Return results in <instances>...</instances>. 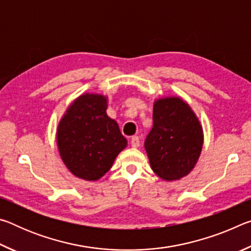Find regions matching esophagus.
<instances>
[{"label":"esophagus","mask_w":251,"mask_h":251,"mask_svg":"<svg viewBox=\"0 0 251 251\" xmlns=\"http://www.w3.org/2000/svg\"><path fill=\"white\" fill-rule=\"evenodd\" d=\"M139 144H141V142H139L138 136H133V137L130 138V145H131V147L137 148L139 146Z\"/></svg>","instance_id":"1"}]
</instances>
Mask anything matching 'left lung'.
I'll return each mask as SVG.
<instances>
[{
    "label": "left lung",
    "instance_id": "8db88e82",
    "mask_svg": "<svg viewBox=\"0 0 251 251\" xmlns=\"http://www.w3.org/2000/svg\"><path fill=\"white\" fill-rule=\"evenodd\" d=\"M202 143V127L186 101L179 97L155 101L145 150L157 176L173 181L188 175L197 164Z\"/></svg>",
    "mask_w": 251,
    "mask_h": 251
}]
</instances>
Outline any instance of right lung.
Here are the masks:
<instances>
[{"mask_svg":"<svg viewBox=\"0 0 251 251\" xmlns=\"http://www.w3.org/2000/svg\"><path fill=\"white\" fill-rule=\"evenodd\" d=\"M107 97L84 94L67 108L57 127L62 160L76 177L97 180L127 146L117 123L106 114Z\"/></svg>","mask_w":251,"mask_h":251,"instance_id":"1","label":"right lung"}]
</instances>
